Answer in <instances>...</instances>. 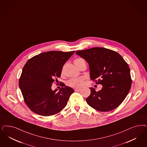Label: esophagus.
<instances>
[{
    "instance_id": "34e87169",
    "label": "esophagus",
    "mask_w": 147,
    "mask_h": 147,
    "mask_svg": "<svg viewBox=\"0 0 147 147\" xmlns=\"http://www.w3.org/2000/svg\"><path fill=\"white\" fill-rule=\"evenodd\" d=\"M81 88H76L74 89V91H81Z\"/></svg>"
}]
</instances>
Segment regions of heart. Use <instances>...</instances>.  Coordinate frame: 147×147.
Masks as SVG:
<instances>
[{
	"instance_id": "1",
	"label": "heart",
	"mask_w": 147,
	"mask_h": 147,
	"mask_svg": "<svg viewBox=\"0 0 147 147\" xmlns=\"http://www.w3.org/2000/svg\"><path fill=\"white\" fill-rule=\"evenodd\" d=\"M84 61L82 59H76L74 61V63L77 67L79 65L81 61ZM85 84V78H74L71 79L68 81L67 84L68 86H71L74 88H79L84 86Z\"/></svg>"
}]
</instances>
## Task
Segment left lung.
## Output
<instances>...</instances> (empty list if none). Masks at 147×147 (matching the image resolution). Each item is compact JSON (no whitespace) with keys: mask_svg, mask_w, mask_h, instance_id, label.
<instances>
[{"mask_svg":"<svg viewBox=\"0 0 147 147\" xmlns=\"http://www.w3.org/2000/svg\"><path fill=\"white\" fill-rule=\"evenodd\" d=\"M76 54L88 63L92 80L102 86L98 92L90 88L91 94L86 99L87 104L101 112L111 111L120 105L132 82L129 67L121 55L100 47L76 51Z\"/></svg>","mask_w":147,"mask_h":147,"instance_id":"left-lung-1","label":"left lung"}]
</instances>
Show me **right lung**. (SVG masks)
I'll return each mask as SVG.
<instances>
[{
    "mask_svg": "<svg viewBox=\"0 0 147 147\" xmlns=\"http://www.w3.org/2000/svg\"><path fill=\"white\" fill-rule=\"evenodd\" d=\"M74 53L75 51H47L26 62L20 78L19 86L26 105L32 111L49 116L65 107L73 89L62 85L57 92V89L51 90V85L61 76L63 66Z\"/></svg>",
    "mask_w": 147,
    "mask_h": 147,
    "instance_id": "right-lung-1",
    "label": "right lung"
}]
</instances>
